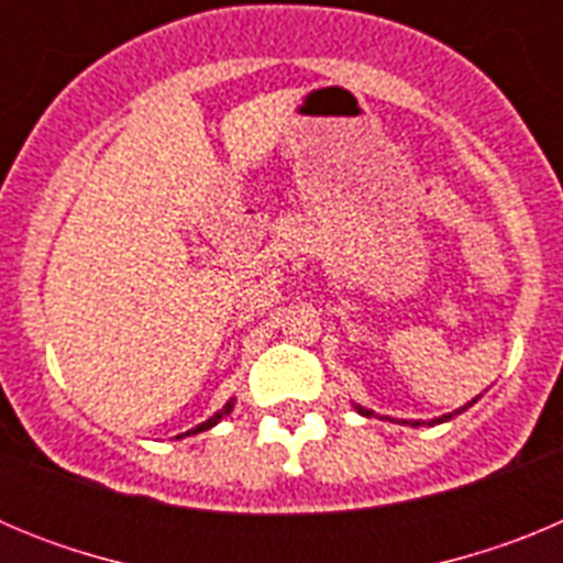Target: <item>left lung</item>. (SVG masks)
I'll use <instances>...</instances> for the list:
<instances>
[{
  "mask_svg": "<svg viewBox=\"0 0 563 563\" xmlns=\"http://www.w3.org/2000/svg\"><path fill=\"white\" fill-rule=\"evenodd\" d=\"M476 400H479V397H474V400L467 402V406H462V409L451 411V415H442V417H437V420H431V422H429V426H437V422H449V420H451V417H456V415H462V411H465V409H471V406H474V402H476ZM355 409H357V415H363V417H372V415H375V411H369V409H363V406H355ZM409 426H422V422H420V420H411V422H409Z\"/></svg>",
  "mask_w": 563,
  "mask_h": 563,
  "instance_id": "8db88e82",
  "label": "left lung"
}]
</instances>
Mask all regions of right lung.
I'll return each instance as SVG.
<instances>
[{"label": "right lung", "mask_w": 563, "mask_h": 563, "mask_svg": "<svg viewBox=\"0 0 563 563\" xmlns=\"http://www.w3.org/2000/svg\"><path fill=\"white\" fill-rule=\"evenodd\" d=\"M231 411H233V397H231V400L225 402V406H222L220 411H217V415H213V417H208L206 422H200V426H197V429L186 431V434H177V440H180V437H191V434H200V431H208V429H213V426H217V422H220L222 417H225V415H231Z\"/></svg>", "instance_id": "add662e5"}]
</instances>
